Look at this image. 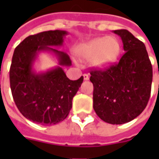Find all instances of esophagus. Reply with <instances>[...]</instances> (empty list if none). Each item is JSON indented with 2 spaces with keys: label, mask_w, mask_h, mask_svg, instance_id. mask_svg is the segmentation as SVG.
I'll use <instances>...</instances> for the list:
<instances>
[{
  "label": "esophagus",
  "mask_w": 159,
  "mask_h": 159,
  "mask_svg": "<svg viewBox=\"0 0 159 159\" xmlns=\"http://www.w3.org/2000/svg\"><path fill=\"white\" fill-rule=\"evenodd\" d=\"M83 78H84V80H89V74H87V73H84V74H83Z\"/></svg>",
  "instance_id": "1"
}]
</instances>
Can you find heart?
<instances>
[{
    "instance_id": "obj_1",
    "label": "heart",
    "mask_w": 159,
    "mask_h": 159,
    "mask_svg": "<svg viewBox=\"0 0 159 159\" xmlns=\"http://www.w3.org/2000/svg\"><path fill=\"white\" fill-rule=\"evenodd\" d=\"M75 53L83 61L91 60V64L95 68L105 69L117 61L120 54V43L113 36L98 37L80 45Z\"/></svg>"
}]
</instances>
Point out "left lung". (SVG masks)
Segmentation results:
<instances>
[{"label":"left lung","mask_w":159,"mask_h":159,"mask_svg":"<svg viewBox=\"0 0 159 159\" xmlns=\"http://www.w3.org/2000/svg\"><path fill=\"white\" fill-rule=\"evenodd\" d=\"M125 54L118 64L104 70H92L93 107L104 122L121 125L138 117L149 102L152 65L143 42L127 30H115Z\"/></svg>","instance_id":"left-lung-1"}]
</instances>
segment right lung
<instances>
[{"label": "right lung", "mask_w": 159, "mask_h": 159, "mask_svg": "<svg viewBox=\"0 0 159 159\" xmlns=\"http://www.w3.org/2000/svg\"><path fill=\"white\" fill-rule=\"evenodd\" d=\"M66 31L55 30L30 35L16 48L9 70L13 99L19 111L31 121L55 125L66 119L72 107V98L83 82L69 80L62 66H70L69 56L58 50ZM53 52L59 66L44 73H36L33 64L39 53Z\"/></svg>", "instance_id": "obj_1"}]
</instances>
